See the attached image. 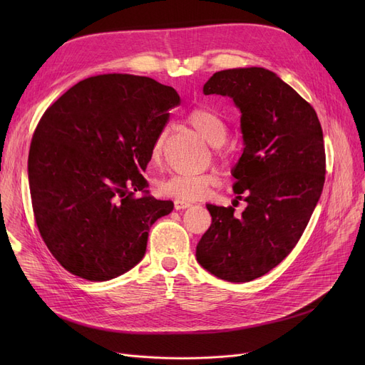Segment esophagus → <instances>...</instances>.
<instances>
[{
    "mask_svg": "<svg viewBox=\"0 0 365 365\" xmlns=\"http://www.w3.org/2000/svg\"><path fill=\"white\" fill-rule=\"evenodd\" d=\"M190 205H192V204H190L189 201H185V200H176L175 201V208L176 210H183V208H187Z\"/></svg>",
    "mask_w": 365,
    "mask_h": 365,
    "instance_id": "1",
    "label": "esophagus"
}]
</instances>
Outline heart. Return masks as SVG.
<instances>
[{
    "label": "heart",
    "mask_w": 365,
    "mask_h": 365,
    "mask_svg": "<svg viewBox=\"0 0 365 365\" xmlns=\"http://www.w3.org/2000/svg\"><path fill=\"white\" fill-rule=\"evenodd\" d=\"M186 121L194 127L201 136L212 145H222L226 139L227 127L220 115L207 106H195L186 113ZM165 131H161L152 145V157L158 158L164 149ZM219 183L216 173H175L158 183L160 192L178 200H198L205 195L207 190Z\"/></svg>",
    "instance_id": "obj_1"
}]
</instances>
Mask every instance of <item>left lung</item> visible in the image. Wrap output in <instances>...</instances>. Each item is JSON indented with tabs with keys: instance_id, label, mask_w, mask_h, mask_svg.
I'll list each match as a JSON object with an SVG mask.
<instances>
[{
	"instance_id": "obj_1",
	"label": "left lung",
	"mask_w": 365,
	"mask_h": 365,
	"mask_svg": "<svg viewBox=\"0 0 365 365\" xmlns=\"http://www.w3.org/2000/svg\"><path fill=\"white\" fill-rule=\"evenodd\" d=\"M205 96L232 98L241 110L242 155L234 192L247 207L208 204L212 225L197 245L198 263L220 279L247 282L292 253L314 213L325 180V149L315 109L264 68L213 73Z\"/></svg>"
}]
</instances>
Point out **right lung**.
<instances>
[{"instance_id":"right-lung-1","label":"right lung","mask_w":365,"mask_h":365,"mask_svg":"<svg viewBox=\"0 0 365 365\" xmlns=\"http://www.w3.org/2000/svg\"><path fill=\"white\" fill-rule=\"evenodd\" d=\"M178 91L148 76L103 73L47 108L29 149L38 231L65 269L88 281L117 278L145 256L149 227L173 202L148 195L142 176ZM138 190L145 195L133 197Z\"/></svg>"}]
</instances>
